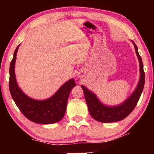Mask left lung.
Returning a JSON list of instances; mask_svg holds the SVG:
<instances>
[{
  "label": "left lung",
  "mask_w": 154,
  "mask_h": 154,
  "mask_svg": "<svg viewBox=\"0 0 154 154\" xmlns=\"http://www.w3.org/2000/svg\"><path fill=\"white\" fill-rule=\"evenodd\" d=\"M134 44L137 56L140 62V78L138 85L131 95L126 100L125 102L120 105L116 106H108L101 103L97 96L93 92L90 91L85 86L82 85L86 103H87L88 111L96 121L102 122V123H113V122L120 121L123 120L134 110L141 94L144 89L145 83V73L144 71V66L142 61V57L138 52V49L135 43Z\"/></svg>",
  "instance_id": "left-lung-1"
}]
</instances>
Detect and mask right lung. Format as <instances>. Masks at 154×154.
<instances>
[{
	"label": "right lung",
	"instance_id": "add662e5",
	"mask_svg": "<svg viewBox=\"0 0 154 154\" xmlns=\"http://www.w3.org/2000/svg\"><path fill=\"white\" fill-rule=\"evenodd\" d=\"M19 45L14 52L10 66L9 88L11 96L19 109L31 121L41 124H51L60 121L66 112L69 95L75 85L70 79L62 85L56 93L45 100H35L26 95L17 83L14 64Z\"/></svg>",
	"mask_w": 154,
	"mask_h": 154
}]
</instances>
